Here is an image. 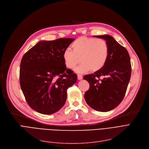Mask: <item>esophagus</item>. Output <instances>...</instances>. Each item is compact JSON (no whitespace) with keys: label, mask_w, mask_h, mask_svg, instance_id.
I'll list each match as a JSON object with an SVG mask.
<instances>
[{"label":"esophagus","mask_w":149,"mask_h":149,"mask_svg":"<svg viewBox=\"0 0 149 149\" xmlns=\"http://www.w3.org/2000/svg\"><path fill=\"white\" fill-rule=\"evenodd\" d=\"M82 76L81 74H77V79L78 80H81L82 79Z\"/></svg>","instance_id":"1"}]
</instances>
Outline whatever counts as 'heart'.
Here are the masks:
<instances>
[{
	"mask_svg": "<svg viewBox=\"0 0 149 149\" xmlns=\"http://www.w3.org/2000/svg\"><path fill=\"white\" fill-rule=\"evenodd\" d=\"M72 51H63L62 58L65 66L74 68L78 63L81 64L75 69L77 73H85L90 70L97 72L103 68L107 61L109 48L107 42L103 39L81 37L72 45Z\"/></svg>",
	"mask_w": 149,
	"mask_h": 149,
	"instance_id": "b5f03b06",
	"label": "heart"
}]
</instances>
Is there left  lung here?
Returning a JSON list of instances; mask_svg holds the SVG:
<instances>
[{
    "label": "left lung",
    "mask_w": 149,
    "mask_h": 149,
    "mask_svg": "<svg viewBox=\"0 0 149 149\" xmlns=\"http://www.w3.org/2000/svg\"><path fill=\"white\" fill-rule=\"evenodd\" d=\"M107 42L109 53L102 69L93 74L84 76L90 88L84 95L85 100L90 107L99 111H109L121 102L131 76L129 54L109 35L94 36ZM103 79H100V77Z\"/></svg>",
    "instance_id": "8db88e82"
}]
</instances>
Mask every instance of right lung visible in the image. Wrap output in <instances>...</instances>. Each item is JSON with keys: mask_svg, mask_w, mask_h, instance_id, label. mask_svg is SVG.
Wrapping results in <instances>:
<instances>
[{"mask_svg": "<svg viewBox=\"0 0 149 149\" xmlns=\"http://www.w3.org/2000/svg\"><path fill=\"white\" fill-rule=\"evenodd\" d=\"M74 40H41L21 60V89L30 107L41 114L59 110L65 103L67 89L77 81V75L67 68L62 58L63 51Z\"/></svg>", "mask_w": 149, "mask_h": 149, "instance_id": "add662e5", "label": "right lung"}]
</instances>
